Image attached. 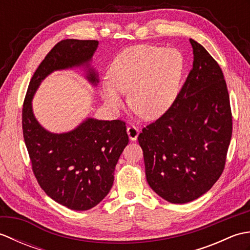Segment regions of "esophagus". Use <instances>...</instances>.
Listing matches in <instances>:
<instances>
[{"mask_svg":"<svg viewBox=\"0 0 250 250\" xmlns=\"http://www.w3.org/2000/svg\"><path fill=\"white\" fill-rule=\"evenodd\" d=\"M126 132H128V135L130 137L131 141H135L137 139V136H139L140 133V130L136 128L135 125H131L128 126V129H126Z\"/></svg>","mask_w":250,"mask_h":250,"instance_id":"obj_1","label":"esophagus"}]
</instances>
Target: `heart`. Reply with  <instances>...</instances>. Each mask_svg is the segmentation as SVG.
I'll use <instances>...</instances> for the list:
<instances>
[{"label":"heart","instance_id":"heart-1","mask_svg":"<svg viewBox=\"0 0 250 250\" xmlns=\"http://www.w3.org/2000/svg\"><path fill=\"white\" fill-rule=\"evenodd\" d=\"M184 57L175 48L140 45L125 50L113 62L102 95L110 108L119 109L120 93H129L131 108L145 119H156L171 107L179 91Z\"/></svg>","mask_w":250,"mask_h":250}]
</instances>
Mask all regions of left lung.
I'll use <instances>...</instances> for the list:
<instances>
[{"instance_id":"left-lung-1","label":"left lung","mask_w":250,"mask_h":250,"mask_svg":"<svg viewBox=\"0 0 250 250\" xmlns=\"http://www.w3.org/2000/svg\"><path fill=\"white\" fill-rule=\"evenodd\" d=\"M193 66L166 113L143 128L147 182L161 198L184 204L207 192L225 169L232 111L218 63L190 40Z\"/></svg>"}]
</instances>
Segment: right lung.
Wrapping results in <instances>:
<instances>
[{
    "instance_id": "1",
    "label": "right lung",
    "mask_w": 250,
    "mask_h": 250,
    "mask_svg": "<svg viewBox=\"0 0 250 250\" xmlns=\"http://www.w3.org/2000/svg\"><path fill=\"white\" fill-rule=\"evenodd\" d=\"M98 44L73 39L56 44L32 76L22 106L23 139L37 183L57 203L75 210L92 208L109 192L115 167L129 143L125 122L88 119L68 133H49L34 118L31 100L48 74L88 62ZM88 79L98 82L94 72Z\"/></svg>"
}]
</instances>
